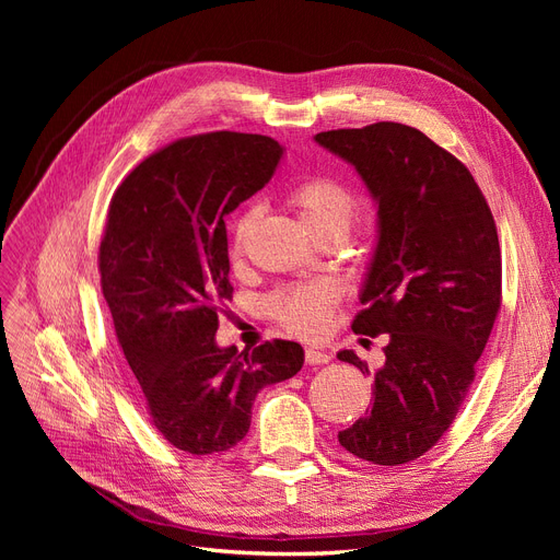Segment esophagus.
<instances>
[{
    "label": "esophagus",
    "instance_id": "esophagus-1",
    "mask_svg": "<svg viewBox=\"0 0 560 560\" xmlns=\"http://www.w3.org/2000/svg\"><path fill=\"white\" fill-rule=\"evenodd\" d=\"M331 360V354L327 352V350H322V348H306V362L308 364H327Z\"/></svg>",
    "mask_w": 560,
    "mask_h": 560
}]
</instances>
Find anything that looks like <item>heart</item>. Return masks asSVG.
<instances>
[{"label": "heart", "instance_id": "obj_1", "mask_svg": "<svg viewBox=\"0 0 560 560\" xmlns=\"http://www.w3.org/2000/svg\"><path fill=\"white\" fill-rule=\"evenodd\" d=\"M292 208L299 212L301 222L311 233H322L327 229H350L358 202L343 184L329 177H311L299 182L290 191ZM259 217V208H245L231 229V247L241 252L247 233ZM338 301V287L331 280H313L284 287L268 299V313L280 325L296 336H322L329 329L331 313Z\"/></svg>", "mask_w": 560, "mask_h": 560}]
</instances>
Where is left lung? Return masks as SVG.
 <instances>
[{"mask_svg": "<svg viewBox=\"0 0 560 560\" xmlns=\"http://www.w3.org/2000/svg\"><path fill=\"white\" fill-rule=\"evenodd\" d=\"M358 171L378 210L352 331L387 334L371 409L338 444L374 465L430 451L467 397L500 311L498 229L471 173L425 132L381 121L317 132ZM369 374L352 350L336 354Z\"/></svg>", "mask_w": 560, "mask_h": 560, "instance_id": "left-lung-1", "label": "left lung"}]
</instances>
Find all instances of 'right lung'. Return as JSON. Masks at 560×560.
<instances>
[{"label":"right lung","instance_id":"right-lung-1","mask_svg":"<svg viewBox=\"0 0 560 560\" xmlns=\"http://www.w3.org/2000/svg\"><path fill=\"white\" fill-rule=\"evenodd\" d=\"M282 154L266 135H196L144 159L112 198L103 294L151 422L191 455L243 442L257 395L303 366L294 341L252 352L214 341L233 294L224 217L264 189Z\"/></svg>","mask_w":560,"mask_h":560}]
</instances>
